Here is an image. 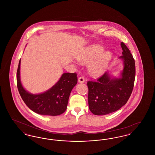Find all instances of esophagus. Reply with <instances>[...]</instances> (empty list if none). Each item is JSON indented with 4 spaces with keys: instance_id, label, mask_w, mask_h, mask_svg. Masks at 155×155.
Masks as SVG:
<instances>
[{
    "instance_id": "34e87169",
    "label": "esophagus",
    "mask_w": 155,
    "mask_h": 155,
    "mask_svg": "<svg viewBox=\"0 0 155 155\" xmlns=\"http://www.w3.org/2000/svg\"><path fill=\"white\" fill-rule=\"evenodd\" d=\"M78 82L80 83H83L85 82V78L83 76H81L80 77L78 78Z\"/></svg>"
}]
</instances>
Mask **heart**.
<instances>
[{
  "label": "heart",
  "mask_w": 155,
  "mask_h": 155,
  "mask_svg": "<svg viewBox=\"0 0 155 155\" xmlns=\"http://www.w3.org/2000/svg\"><path fill=\"white\" fill-rule=\"evenodd\" d=\"M103 51L104 49L101 45H94L88 48L81 57L82 61L89 62L98 56H100L95 60L94 59V60L92 61L89 66L90 71L94 75H99L103 74L110 60V53L106 52L103 54Z\"/></svg>",
  "instance_id": "1"
}]
</instances>
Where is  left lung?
I'll use <instances>...</instances> for the list:
<instances>
[{
    "mask_svg": "<svg viewBox=\"0 0 155 155\" xmlns=\"http://www.w3.org/2000/svg\"><path fill=\"white\" fill-rule=\"evenodd\" d=\"M124 61L121 78H111L107 73L96 81L87 82L88 104L95 115L102 116L118 110L127 102L133 92L135 78V64L133 55L123 42L121 43Z\"/></svg>",
    "mask_w": 155,
    "mask_h": 155,
    "instance_id": "1",
    "label": "left lung"
}]
</instances>
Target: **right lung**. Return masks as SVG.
I'll return each mask as SVG.
<instances>
[{
    "label": "right lung",
    "mask_w": 155,
    "mask_h": 155,
    "mask_svg": "<svg viewBox=\"0 0 155 155\" xmlns=\"http://www.w3.org/2000/svg\"><path fill=\"white\" fill-rule=\"evenodd\" d=\"M20 69V60L17 71V88L23 101L31 110L47 116H58L66 111L71 91L77 83V73H64L50 89L42 94L33 95L22 87Z\"/></svg>",
    "instance_id": "1"
}]
</instances>
